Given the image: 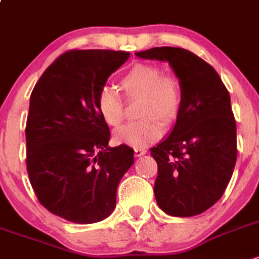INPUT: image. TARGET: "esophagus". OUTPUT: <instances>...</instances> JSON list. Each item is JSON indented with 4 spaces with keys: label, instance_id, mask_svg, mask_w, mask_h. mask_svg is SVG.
Here are the masks:
<instances>
[{
    "label": "esophagus",
    "instance_id": "esophagus-1",
    "mask_svg": "<svg viewBox=\"0 0 259 259\" xmlns=\"http://www.w3.org/2000/svg\"><path fill=\"white\" fill-rule=\"evenodd\" d=\"M146 154L145 148H135V155L136 156H142Z\"/></svg>",
    "mask_w": 259,
    "mask_h": 259
}]
</instances>
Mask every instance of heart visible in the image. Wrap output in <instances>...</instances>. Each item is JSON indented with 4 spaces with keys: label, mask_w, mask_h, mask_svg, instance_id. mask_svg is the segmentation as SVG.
Here are the masks:
<instances>
[{
    "label": "heart",
    "mask_w": 259,
    "mask_h": 259,
    "mask_svg": "<svg viewBox=\"0 0 259 259\" xmlns=\"http://www.w3.org/2000/svg\"><path fill=\"white\" fill-rule=\"evenodd\" d=\"M120 86L128 99L141 97L140 115L144 118L120 127L114 137L120 144L145 148L162 136L161 119L168 123L177 117L182 103L181 83L176 75L162 74L158 65L136 64L123 75ZM96 105L101 118L109 125L117 127L122 123L124 100L114 87L105 84L99 90Z\"/></svg>",
    "instance_id": "obj_1"
}]
</instances>
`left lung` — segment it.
I'll use <instances>...</instances> for the list:
<instances>
[{
	"mask_svg": "<svg viewBox=\"0 0 259 259\" xmlns=\"http://www.w3.org/2000/svg\"><path fill=\"white\" fill-rule=\"evenodd\" d=\"M135 55L167 61L182 89L175 127L150 149L158 164L156 203L175 217L200 214L221 199L236 163V122L229 91L209 64L185 49L154 47Z\"/></svg>",
	"mask_w": 259,
	"mask_h": 259,
	"instance_id": "8db88e82",
	"label": "left lung"
}]
</instances>
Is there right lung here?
Listing matches in <instances>:
<instances>
[{"label":"right lung","instance_id":"1","mask_svg":"<svg viewBox=\"0 0 259 259\" xmlns=\"http://www.w3.org/2000/svg\"><path fill=\"white\" fill-rule=\"evenodd\" d=\"M130 52L70 50L38 79L25 128L27 169L39 203L74 224L111 214L134 149L108 146L110 131L97 110L99 90Z\"/></svg>","mask_w":259,"mask_h":259}]
</instances>
